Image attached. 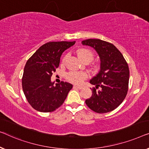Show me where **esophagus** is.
<instances>
[{"instance_id":"obj_1","label":"esophagus","mask_w":149,"mask_h":149,"mask_svg":"<svg viewBox=\"0 0 149 149\" xmlns=\"http://www.w3.org/2000/svg\"><path fill=\"white\" fill-rule=\"evenodd\" d=\"M74 88H77V89H81L82 88V86H78V85H74Z\"/></svg>"}]
</instances>
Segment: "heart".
<instances>
[{
	"instance_id": "heart-1",
	"label": "heart",
	"mask_w": 149,
	"mask_h": 149,
	"mask_svg": "<svg viewBox=\"0 0 149 149\" xmlns=\"http://www.w3.org/2000/svg\"><path fill=\"white\" fill-rule=\"evenodd\" d=\"M77 54L78 57L81 61L89 60L90 61L93 59L94 54L93 52L87 49H80L77 51ZM67 56H65L62 60V63L63 64ZM88 77V74L86 72H71L69 73L67 75L68 80L72 81L75 84H81L82 83L85 79H86Z\"/></svg>"
}]
</instances>
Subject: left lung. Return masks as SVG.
Returning <instances> with one entry per match:
<instances>
[{
	"instance_id": "1",
	"label": "left lung",
	"mask_w": 149,
	"mask_h": 149,
	"mask_svg": "<svg viewBox=\"0 0 149 149\" xmlns=\"http://www.w3.org/2000/svg\"><path fill=\"white\" fill-rule=\"evenodd\" d=\"M81 45L93 47L100 57V71L90 83L95 85L93 95L86 104L98 113L116 109L125 99L128 91L130 71L126 61L111 43L99 39H87ZM100 88L98 91L96 89Z\"/></svg>"
}]
</instances>
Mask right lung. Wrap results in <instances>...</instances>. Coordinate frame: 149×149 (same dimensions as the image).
<instances>
[{
  "instance_id": "1",
  "label": "right lung",
  "mask_w": 149,
  "mask_h": 149,
  "mask_svg": "<svg viewBox=\"0 0 149 149\" xmlns=\"http://www.w3.org/2000/svg\"><path fill=\"white\" fill-rule=\"evenodd\" d=\"M75 42H49L41 46L29 58L22 77L24 95L38 111L52 112L63 103L73 85L61 81L52 82L53 73L59 65L60 58Z\"/></svg>"
}]
</instances>
